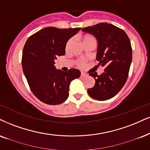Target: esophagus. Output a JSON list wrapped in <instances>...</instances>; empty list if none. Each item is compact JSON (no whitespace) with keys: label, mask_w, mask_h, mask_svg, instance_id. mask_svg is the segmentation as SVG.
<instances>
[{"label":"esophagus","mask_w":150,"mask_h":150,"mask_svg":"<svg viewBox=\"0 0 150 150\" xmlns=\"http://www.w3.org/2000/svg\"><path fill=\"white\" fill-rule=\"evenodd\" d=\"M86 75L85 74H83V73H81V77H86Z\"/></svg>","instance_id":"obj_1"}]
</instances>
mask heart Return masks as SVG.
Masks as SVG:
<instances>
[{
  "instance_id": "obj_1",
  "label": "heart",
  "mask_w": 150,
  "mask_h": 150,
  "mask_svg": "<svg viewBox=\"0 0 150 150\" xmlns=\"http://www.w3.org/2000/svg\"><path fill=\"white\" fill-rule=\"evenodd\" d=\"M93 39L94 38L91 36H86L84 37L83 38V42L85 43V42L88 41V40H93ZM71 42H72V39H70V40H68V42H67L66 47H65L66 51H68V50H69L70 46H71ZM76 64L77 66L79 67H83L86 65V60H84V59H79V60L76 61Z\"/></svg>"
}]
</instances>
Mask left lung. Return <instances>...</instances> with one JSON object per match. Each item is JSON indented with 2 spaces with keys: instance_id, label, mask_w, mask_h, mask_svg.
<instances>
[{
  "instance_id": "1",
  "label": "left lung",
  "mask_w": 150,
  "mask_h": 150,
  "mask_svg": "<svg viewBox=\"0 0 150 150\" xmlns=\"http://www.w3.org/2000/svg\"><path fill=\"white\" fill-rule=\"evenodd\" d=\"M93 35L98 41L97 60L104 67V72L90 74L95 79L88 95L99 101L115 96L125 86L132 60V48L127 33L112 24L100 23L83 28Z\"/></svg>"
}]
</instances>
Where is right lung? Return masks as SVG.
Listing matches in <instances>:
<instances>
[{
	"instance_id": "obj_1",
	"label": "right lung",
	"mask_w": 150,
	"mask_h": 150,
	"mask_svg": "<svg viewBox=\"0 0 150 150\" xmlns=\"http://www.w3.org/2000/svg\"><path fill=\"white\" fill-rule=\"evenodd\" d=\"M81 28L60 29L47 27L30 36L22 53V68L34 95L44 103L57 105L69 97L72 80L81 72L70 69L64 72L55 69L54 60L65 53L67 42Z\"/></svg>"
}]
</instances>
